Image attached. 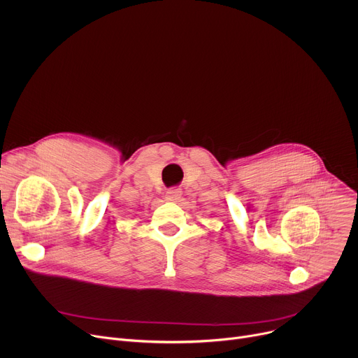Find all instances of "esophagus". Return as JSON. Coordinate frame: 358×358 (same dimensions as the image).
Wrapping results in <instances>:
<instances>
[{
	"label": "esophagus",
	"mask_w": 358,
	"mask_h": 358,
	"mask_svg": "<svg viewBox=\"0 0 358 358\" xmlns=\"http://www.w3.org/2000/svg\"><path fill=\"white\" fill-rule=\"evenodd\" d=\"M166 201H173V202H176V201H178L180 198H181V189L180 188H171V189H169L167 192H166Z\"/></svg>",
	"instance_id": "obj_1"
}]
</instances>
